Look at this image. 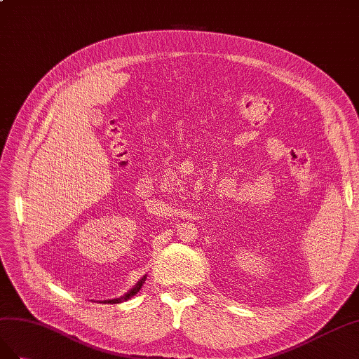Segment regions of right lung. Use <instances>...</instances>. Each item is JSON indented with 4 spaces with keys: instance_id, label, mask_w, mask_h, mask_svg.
<instances>
[{
    "instance_id": "right-lung-1",
    "label": "right lung",
    "mask_w": 359,
    "mask_h": 359,
    "mask_svg": "<svg viewBox=\"0 0 359 359\" xmlns=\"http://www.w3.org/2000/svg\"><path fill=\"white\" fill-rule=\"evenodd\" d=\"M146 281V276H142V278L135 284V287L134 289H130L125 296H120V298H117V299H109V301H104L105 304H120V302H123V301H128V299H130L132 296L134 294H137L138 292H140V289H141V285H142V283Z\"/></svg>"
}]
</instances>
